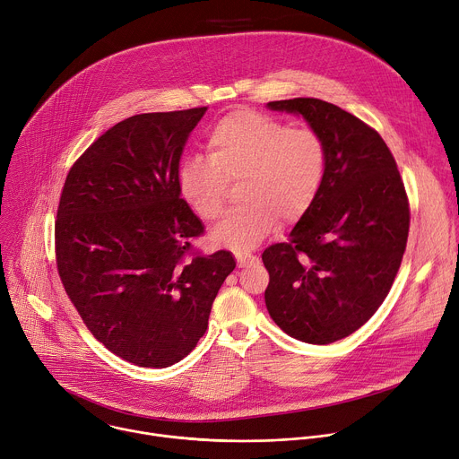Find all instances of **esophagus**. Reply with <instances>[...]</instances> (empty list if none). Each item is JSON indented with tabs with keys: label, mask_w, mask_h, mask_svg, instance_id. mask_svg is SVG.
I'll return each mask as SVG.
<instances>
[{
	"label": "esophagus",
	"mask_w": 459,
	"mask_h": 459,
	"mask_svg": "<svg viewBox=\"0 0 459 459\" xmlns=\"http://www.w3.org/2000/svg\"><path fill=\"white\" fill-rule=\"evenodd\" d=\"M236 261H238V267H248V265H254L257 257L252 255V254H247V252H238L236 254Z\"/></svg>",
	"instance_id": "34e87169"
}]
</instances>
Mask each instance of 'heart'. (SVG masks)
<instances>
[{
    "mask_svg": "<svg viewBox=\"0 0 459 459\" xmlns=\"http://www.w3.org/2000/svg\"><path fill=\"white\" fill-rule=\"evenodd\" d=\"M207 156H188L178 165L183 202L205 221L221 216L229 183L239 179L243 204L216 227L214 239L232 250L264 241L281 218L294 223L314 205L323 186L329 151L317 130L289 126L255 110H234L212 125Z\"/></svg>",
    "mask_w": 459,
    "mask_h": 459,
    "instance_id": "heart-1",
    "label": "heart"
}]
</instances>
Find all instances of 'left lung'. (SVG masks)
Masks as SVG:
<instances>
[{
  "label": "left lung",
  "instance_id": "left-lung-1",
  "mask_svg": "<svg viewBox=\"0 0 459 459\" xmlns=\"http://www.w3.org/2000/svg\"><path fill=\"white\" fill-rule=\"evenodd\" d=\"M269 107L301 114L323 136L329 163L289 241L261 254L271 276L267 310L289 336L329 345L365 325L394 283L411 227L409 195L390 149L359 117L316 98Z\"/></svg>",
  "mask_w": 459,
  "mask_h": 459
}]
</instances>
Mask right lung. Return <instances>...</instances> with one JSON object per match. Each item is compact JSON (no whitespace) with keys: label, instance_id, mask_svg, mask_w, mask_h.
I'll list each match as a JSON object with an SVG mask.
<instances>
[{"label":"right lung","instance_id":"obj_1","mask_svg":"<svg viewBox=\"0 0 459 459\" xmlns=\"http://www.w3.org/2000/svg\"><path fill=\"white\" fill-rule=\"evenodd\" d=\"M207 107L130 116L71 167L54 225L56 265L91 334L121 359L165 368L205 334L236 269L202 254L205 227L179 198L178 165Z\"/></svg>","mask_w":459,"mask_h":459}]
</instances>
